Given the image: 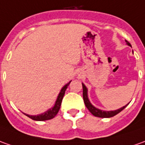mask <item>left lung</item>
<instances>
[{
	"label": "left lung",
	"instance_id": "left-lung-1",
	"mask_svg": "<svg viewBox=\"0 0 145 145\" xmlns=\"http://www.w3.org/2000/svg\"><path fill=\"white\" fill-rule=\"evenodd\" d=\"M125 42H126L127 45H129V46H130L131 47V44L125 40ZM82 89H83V92H82V96H83V100H84V103H85L86 106V108L89 110V111L91 113V114H93V116H95V117H97V118H112V117H114L115 115H117L118 114H119L120 112H121L122 110H124L125 107H126L129 103H128L127 105H125V106H123L121 108H120V109H118V110H111V111H105V110H99V109H97L96 107H94V106L90 103V101L89 100V97H88V93H87V91H88V89L86 88V86L83 83H82Z\"/></svg>",
	"mask_w": 145,
	"mask_h": 145
}]
</instances>
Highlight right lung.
<instances>
[{
	"label": "right lung",
	"instance_id": "add662e5",
	"mask_svg": "<svg viewBox=\"0 0 145 145\" xmlns=\"http://www.w3.org/2000/svg\"><path fill=\"white\" fill-rule=\"evenodd\" d=\"M71 81H70L66 85L62 88V89L60 90L59 93L57 97V99H56V102H55V105L53 107H52L51 109H49L47 111H45L44 113L41 114H38V115H28V114H24L27 117L30 118L32 120L34 121H47V120H50V119H52L54 118L56 116V114H58L59 110L60 109V106H61V103H62V101H63V96L65 94V91L67 88V86H69V84L71 83Z\"/></svg>",
	"mask_w": 145,
	"mask_h": 145
}]
</instances>
